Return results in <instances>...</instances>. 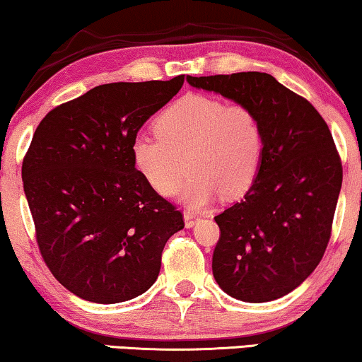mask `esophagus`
I'll return each mask as SVG.
<instances>
[{"label":"esophagus","instance_id":"esophagus-1","mask_svg":"<svg viewBox=\"0 0 362 362\" xmlns=\"http://www.w3.org/2000/svg\"><path fill=\"white\" fill-rule=\"evenodd\" d=\"M196 222H197V217L189 214V212H186V214H185V226L187 227V229H191V227H194Z\"/></svg>","mask_w":362,"mask_h":362}]
</instances>
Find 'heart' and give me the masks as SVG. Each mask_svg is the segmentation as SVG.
Segmentation results:
<instances>
[{
  "mask_svg": "<svg viewBox=\"0 0 362 362\" xmlns=\"http://www.w3.org/2000/svg\"><path fill=\"white\" fill-rule=\"evenodd\" d=\"M155 133L132 140V160L143 180L161 196L177 189L189 168L180 199L202 209L219 194L237 199L254 186L264 161L265 138L260 118L245 105L187 93L156 118Z\"/></svg>",
  "mask_w": 362,
  "mask_h": 362,
  "instance_id": "heart-1",
  "label": "heart"
}]
</instances>
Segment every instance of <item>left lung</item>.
<instances>
[{
  "label": "left lung",
  "instance_id": "8db88e82",
  "mask_svg": "<svg viewBox=\"0 0 362 362\" xmlns=\"http://www.w3.org/2000/svg\"><path fill=\"white\" fill-rule=\"evenodd\" d=\"M189 86L252 108L264 128L259 177L244 199L214 217L217 285L232 298L264 303L311 275L329 242L343 166L326 122L303 97L265 72L191 77Z\"/></svg>",
  "mask_w": 362,
  "mask_h": 362
}]
</instances>
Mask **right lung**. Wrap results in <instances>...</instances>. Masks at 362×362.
Masks as SVG:
<instances>
[{
	"mask_svg": "<svg viewBox=\"0 0 362 362\" xmlns=\"http://www.w3.org/2000/svg\"><path fill=\"white\" fill-rule=\"evenodd\" d=\"M185 77L93 87L47 113L23 161L41 255L78 298L122 303L145 293L182 214L132 160V140Z\"/></svg>",
	"mask_w": 362,
	"mask_h": 362,
	"instance_id": "obj_1",
	"label": "right lung"
}]
</instances>
